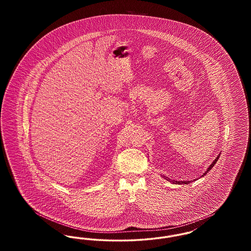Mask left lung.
<instances>
[{
  "label": "left lung",
  "instance_id": "left-lung-1",
  "mask_svg": "<svg viewBox=\"0 0 251 251\" xmlns=\"http://www.w3.org/2000/svg\"><path fill=\"white\" fill-rule=\"evenodd\" d=\"M219 156H220V154H218V156L215 158V160H214V162H213V163L210 165V167H208V168L206 169V171L203 173V175L201 176V177L205 176V175H206V174H207V173H208V172H209V171H210V170L213 168V167H214V166L215 165V163L217 162V160H218ZM162 177H163L164 179H166L167 180H168V181H170V182L174 183V184H188L189 182H191V180H180V181H179V180H174V179H170L169 178L166 177V176H162ZM199 179H200V178H199ZM194 179V180H197V179Z\"/></svg>",
  "mask_w": 251,
  "mask_h": 251
}]
</instances>
